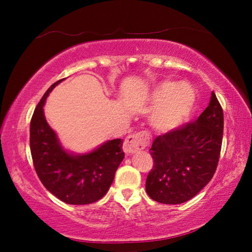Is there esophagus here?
<instances>
[{
    "instance_id": "obj_1",
    "label": "esophagus",
    "mask_w": 252,
    "mask_h": 252,
    "mask_svg": "<svg viewBox=\"0 0 252 252\" xmlns=\"http://www.w3.org/2000/svg\"><path fill=\"white\" fill-rule=\"evenodd\" d=\"M149 134L146 132L132 134V135L126 137L123 149L127 155H133L137 151L143 150L149 143Z\"/></svg>"
}]
</instances>
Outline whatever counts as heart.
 Here are the masks:
<instances>
[{
	"label": "heart",
	"mask_w": 252,
	"mask_h": 252,
	"mask_svg": "<svg viewBox=\"0 0 252 252\" xmlns=\"http://www.w3.org/2000/svg\"><path fill=\"white\" fill-rule=\"evenodd\" d=\"M151 101L158 105L154 124L165 132L177 129L190 120L197 96L190 85L163 81L151 92Z\"/></svg>",
	"instance_id": "b5f03b06"
}]
</instances>
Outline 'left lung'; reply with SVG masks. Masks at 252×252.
<instances>
[{
  "mask_svg": "<svg viewBox=\"0 0 252 252\" xmlns=\"http://www.w3.org/2000/svg\"><path fill=\"white\" fill-rule=\"evenodd\" d=\"M222 133V108L212 92L208 108L195 122L154 140L147 194L163 204H181L197 195L217 170Z\"/></svg>",
  "mask_w": 252,
  "mask_h": 252,
  "instance_id": "1",
  "label": "left lung"
}]
</instances>
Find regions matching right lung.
Returning a JSON list of instances; mask_svg holds the SVG:
<instances>
[{
  "mask_svg": "<svg viewBox=\"0 0 252 252\" xmlns=\"http://www.w3.org/2000/svg\"><path fill=\"white\" fill-rule=\"evenodd\" d=\"M64 79L48 88L34 110L30 127L31 154L37 177L47 190L67 204H91L106 194L115 179L125 157L123 140L108 141L82 155L68 153L61 146L56 133L48 125L43 105L49 93Z\"/></svg>",
  "mask_w": 252,
  "mask_h": 252,
  "instance_id": "obj_1",
  "label": "right lung"
}]
</instances>
